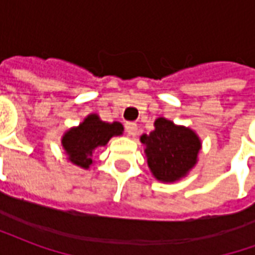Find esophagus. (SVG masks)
<instances>
[{
  "instance_id": "obj_1",
  "label": "esophagus",
  "mask_w": 255,
  "mask_h": 255,
  "mask_svg": "<svg viewBox=\"0 0 255 255\" xmlns=\"http://www.w3.org/2000/svg\"><path fill=\"white\" fill-rule=\"evenodd\" d=\"M126 131L129 136H135L138 133V126L135 123H127L126 124Z\"/></svg>"
}]
</instances>
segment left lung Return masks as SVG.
<instances>
[{
	"instance_id": "left-lung-1",
	"label": "left lung",
	"mask_w": 255,
	"mask_h": 255,
	"mask_svg": "<svg viewBox=\"0 0 255 255\" xmlns=\"http://www.w3.org/2000/svg\"><path fill=\"white\" fill-rule=\"evenodd\" d=\"M140 142L150 172L161 183H175L187 176L197 165L202 149V142L194 129L177 126L165 117L155 119L154 129L143 133Z\"/></svg>"
}]
</instances>
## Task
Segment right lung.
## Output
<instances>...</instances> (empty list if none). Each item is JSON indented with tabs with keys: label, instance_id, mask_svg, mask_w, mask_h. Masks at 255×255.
Listing matches in <instances>:
<instances>
[{
	"label": "right lung",
	"instance_id": "right-lung-1",
	"mask_svg": "<svg viewBox=\"0 0 255 255\" xmlns=\"http://www.w3.org/2000/svg\"><path fill=\"white\" fill-rule=\"evenodd\" d=\"M122 123L102 122L97 113H90L79 126L67 129L61 136V146L67 160L82 169H90L94 164L93 153L104 147L113 136L123 135Z\"/></svg>",
	"mask_w": 255,
	"mask_h": 255
}]
</instances>
